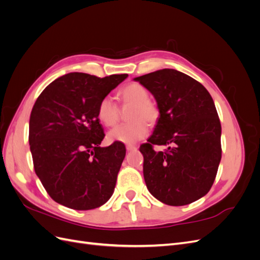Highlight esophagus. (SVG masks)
<instances>
[{
    "instance_id": "esophagus-1",
    "label": "esophagus",
    "mask_w": 260,
    "mask_h": 260,
    "mask_svg": "<svg viewBox=\"0 0 260 260\" xmlns=\"http://www.w3.org/2000/svg\"><path fill=\"white\" fill-rule=\"evenodd\" d=\"M125 148H127V151L128 152H132V151H137V146L136 145H127V146H125Z\"/></svg>"
}]
</instances>
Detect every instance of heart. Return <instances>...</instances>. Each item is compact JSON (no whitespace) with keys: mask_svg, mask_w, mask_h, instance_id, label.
<instances>
[{"mask_svg":"<svg viewBox=\"0 0 260 260\" xmlns=\"http://www.w3.org/2000/svg\"><path fill=\"white\" fill-rule=\"evenodd\" d=\"M122 105L131 106L128 114L130 122L118 125L108 132L111 142L125 144L136 143L148 135V123L154 124L159 118V108L155 102L149 100V94L145 86L138 82L124 85L117 93ZM96 115L100 121L106 127H114L119 120V108L111 96L102 98L98 104Z\"/></svg>","mask_w":260,"mask_h":260,"instance_id":"1","label":"heart"}]
</instances>
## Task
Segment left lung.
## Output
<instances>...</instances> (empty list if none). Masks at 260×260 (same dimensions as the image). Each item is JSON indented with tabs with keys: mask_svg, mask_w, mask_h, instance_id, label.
Segmentation results:
<instances>
[{
	"mask_svg": "<svg viewBox=\"0 0 260 260\" xmlns=\"http://www.w3.org/2000/svg\"><path fill=\"white\" fill-rule=\"evenodd\" d=\"M159 108L153 135L140 146L143 175L151 194L170 206H183L206 195L221 159V124L205 86L175 69L136 78ZM154 145H166L156 152Z\"/></svg>",
	"mask_w": 260,
	"mask_h": 260,
	"instance_id": "1",
	"label": "left lung"
}]
</instances>
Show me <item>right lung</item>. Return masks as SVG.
<instances>
[{
  "mask_svg": "<svg viewBox=\"0 0 260 260\" xmlns=\"http://www.w3.org/2000/svg\"><path fill=\"white\" fill-rule=\"evenodd\" d=\"M127 77L70 73L37 99L29 120L30 151L37 176L56 203L89 210L113 195L125 146L120 142L100 146L105 133L96 108Z\"/></svg>",
  "mask_w": 260,
  "mask_h": 260,
  "instance_id": "1",
  "label": "right lung"
}]
</instances>
